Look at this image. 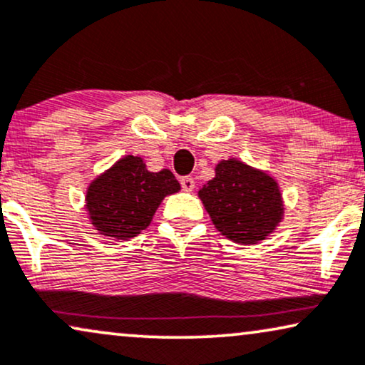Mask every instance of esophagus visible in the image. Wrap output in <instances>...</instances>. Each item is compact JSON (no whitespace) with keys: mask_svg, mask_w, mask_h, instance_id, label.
<instances>
[{"mask_svg":"<svg viewBox=\"0 0 365 365\" xmlns=\"http://www.w3.org/2000/svg\"><path fill=\"white\" fill-rule=\"evenodd\" d=\"M180 183H182V188L185 192H192L193 188H195V182H193V178H190V177L180 178Z\"/></svg>","mask_w":365,"mask_h":365,"instance_id":"1","label":"esophagus"}]
</instances>
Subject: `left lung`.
<instances>
[{
  "instance_id": "obj_1",
  "label": "left lung",
  "mask_w": 365,
  "mask_h": 365,
  "mask_svg": "<svg viewBox=\"0 0 365 365\" xmlns=\"http://www.w3.org/2000/svg\"><path fill=\"white\" fill-rule=\"evenodd\" d=\"M198 197L215 227L239 244L262 241L283 219L274 178L234 158L217 165L215 177L198 190Z\"/></svg>"
}]
</instances>
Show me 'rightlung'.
Returning a JSON list of instances; mask_svg holds the SVG:
<instances>
[{
	"label": "right lung",
	"mask_w": 365,
	"mask_h": 365,
	"mask_svg": "<svg viewBox=\"0 0 365 365\" xmlns=\"http://www.w3.org/2000/svg\"><path fill=\"white\" fill-rule=\"evenodd\" d=\"M178 190L170 170L148 172L140 156L128 155L91 183L86 209L103 236L123 241L148 227L161 200Z\"/></svg>",
	"instance_id": "right-lung-1"
}]
</instances>
